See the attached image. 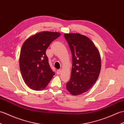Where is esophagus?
<instances>
[{"mask_svg": "<svg viewBox=\"0 0 124 124\" xmlns=\"http://www.w3.org/2000/svg\"><path fill=\"white\" fill-rule=\"evenodd\" d=\"M61 72H62V70H61V69H59V70H57L56 72H57V74H60V73H61Z\"/></svg>", "mask_w": 124, "mask_h": 124, "instance_id": "esophagus-1", "label": "esophagus"}]
</instances>
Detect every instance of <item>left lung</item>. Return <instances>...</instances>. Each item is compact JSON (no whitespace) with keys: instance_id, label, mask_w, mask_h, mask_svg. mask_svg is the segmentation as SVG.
Here are the masks:
<instances>
[{"instance_id":"8db88e82","label":"left lung","mask_w":124,"mask_h":124,"mask_svg":"<svg viewBox=\"0 0 124 124\" xmlns=\"http://www.w3.org/2000/svg\"><path fill=\"white\" fill-rule=\"evenodd\" d=\"M72 53V67L67 89L72 95L87 92L96 82L101 70L98 50L88 37L78 33L64 34Z\"/></svg>"}]
</instances>
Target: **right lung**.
Wrapping results in <instances>:
<instances>
[{"mask_svg": "<svg viewBox=\"0 0 124 124\" xmlns=\"http://www.w3.org/2000/svg\"><path fill=\"white\" fill-rule=\"evenodd\" d=\"M60 33L42 31L23 43L19 56V68L26 84L34 90L44 89L54 75L49 65L46 49Z\"/></svg>", "mask_w": 124, "mask_h": 124, "instance_id": "right-lung-1", "label": "right lung"}]
</instances>
